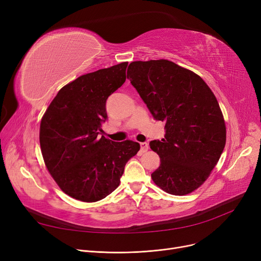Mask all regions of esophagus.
<instances>
[{"label": "esophagus", "instance_id": "1", "mask_svg": "<svg viewBox=\"0 0 261 261\" xmlns=\"http://www.w3.org/2000/svg\"><path fill=\"white\" fill-rule=\"evenodd\" d=\"M140 145H141V152H142V153L146 152L147 150L149 149V145H148V143H146V142H144V143H141Z\"/></svg>", "mask_w": 261, "mask_h": 261}]
</instances>
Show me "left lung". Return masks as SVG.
<instances>
[{
    "label": "left lung",
    "mask_w": 261,
    "mask_h": 261,
    "mask_svg": "<svg viewBox=\"0 0 261 261\" xmlns=\"http://www.w3.org/2000/svg\"><path fill=\"white\" fill-rule=\"evenodd\" d=\"M127 77L154 119L165 121V138L150 142L161 159L153 182L170 195L193 193L206 181L225 146L216 96L200 76L169 60L131 62Z\"/></svg>",
    "instance_id": "left-lung-1"
}]
</instances>
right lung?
Instances as JSON below:
<instances>
[{
    "label": "right lung",
    "mask_w": 261,
    "mask_h": 261,
    "mask_svg": "<svg viewBox=\"0 0 261 261\" xmlns=\"http://www.w3.org/2000/svg\"><path fill=\"white\" fill-rule=\"evenodd\" d=\"M128 62L82 75L64 86L40 123V147L47 170L63 193L96 202L114 191L127 162L140 150L133 141L98 134L106 102L126 81Z\"/></svg>",
    "instance_id": "right-lung-1"
}]
</instances>
